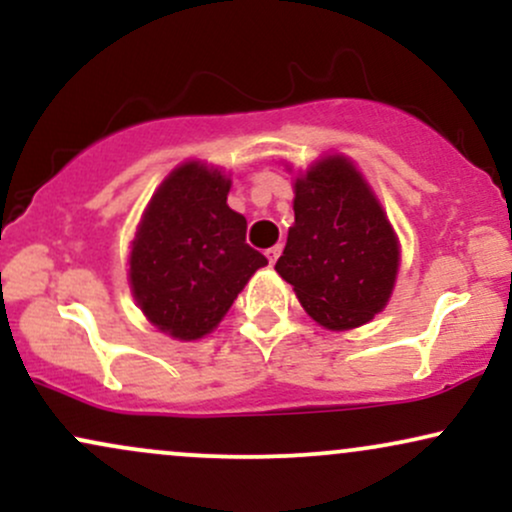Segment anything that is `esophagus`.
<instances>
[{
	"instance_id": "obj_1",
	"label": "esophagus",
	"mask_w": 512,
	"mask_h": 512,
	"mask_svg": "<svg viewBox=\"0 0 512 512\" xmlns=\"http://www.w3.org/2000/svg\"><path fill=\"white\" fill-rule=\"evenodd\" d=\"M264 255H267L269 264H274L276 260H279V255H281V245H274V248H269L267 252H264Z\"/></svg>"
}]
</instances>
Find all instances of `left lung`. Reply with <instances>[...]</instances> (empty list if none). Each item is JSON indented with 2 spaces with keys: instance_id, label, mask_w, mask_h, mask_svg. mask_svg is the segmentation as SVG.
<instances>
[{
  "instance_id": "1",
  "label": "left lung",
  "mask_w": 512,
  "mask_h": 512,
  "mask_svg": "<svg viewBox=\"0 0 512 512\" xmlns=\"http://www.w3.org/2000/svg\"><path fill=\"white\" fill-rule=\"evenodd\" d=\"M293 214L276 272L317 325L344 332L383 313L399 272V240L361 170L322 156L293 180Z\"/></svg>"
}]
</instances>
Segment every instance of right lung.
Listing matches in <instances>:
<instances>
[{
    "mask_svg": "<svg viewBox=\"0 0 512 512\" xmlns=\"http://www.w3.org/2000/svg\"><path fill=\"white\" fill-rule=\"evenodd\" d=\"M231 178L185 161L146 204L129 250V289L146 320L180 342L214 332L250 276L267 264L226 204Z\"/></svg>",
    "mask_w": 512,
    "mask_h": 512,
    "instance_id": "obj_1",
    "label": "right lung"
}]
</instances>
